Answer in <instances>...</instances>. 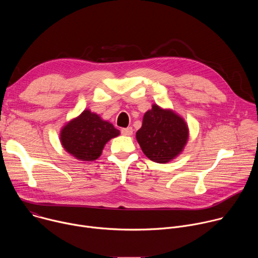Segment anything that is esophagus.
Masks as SVG:
<instances>
[{
	"instance_id": "1",
	"label": "esophagus",
	"mask_w": 258,
	"mask_h": 258,
	"mask_svg": "<svg viewBox=\"0 0 258 258\" xmlns=\"http://www.w3.org/2000/svg\"><path fill=\"white\" fill-rule=\"evenodd\" d=\"M121 134H122L123 136H132V135H133V127L128 126V127L122 128V130H121Z\"/></svg>"
}]
</instances>
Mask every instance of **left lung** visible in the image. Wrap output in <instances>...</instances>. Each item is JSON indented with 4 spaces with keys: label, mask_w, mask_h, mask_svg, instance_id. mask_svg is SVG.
Instances as JSON below:
<instances>
[{
    "label": "left lung",
    "mask_w": 258,
    "mask_h": 258,
    "mask_svg": "<svg viewBox=\"0 0 258 258\" xmlns=\"http://www.w3.org/2000/svg\"><path fill=\"white\" fill-rule=\"evenodd\" d=\"M144 154L157 163H167L181 153L189 138V128L179 115L156 104L143 117L136 134Z\"/></svg>",
    "instance_id": "left-lung-1"
}]
</instances>
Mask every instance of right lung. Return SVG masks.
Masks as SVG:
<instances>
[{"mask_svg":"<svg viewBox=\"0 0 258 258\" xmlns=\"http://www.w3.org/2000/svg\"><path fill=\"white\" fill-rule=\"evenodd\" d=\"M119 133L112 123L86 109L62 127L60 141L63 148L73 157L82 161H94L101 156L106 143L119 136Z\"/></svg>","mask_w":258,"mask_h":258,"instance_id":"1","label":"right lung"}]
</instances>
